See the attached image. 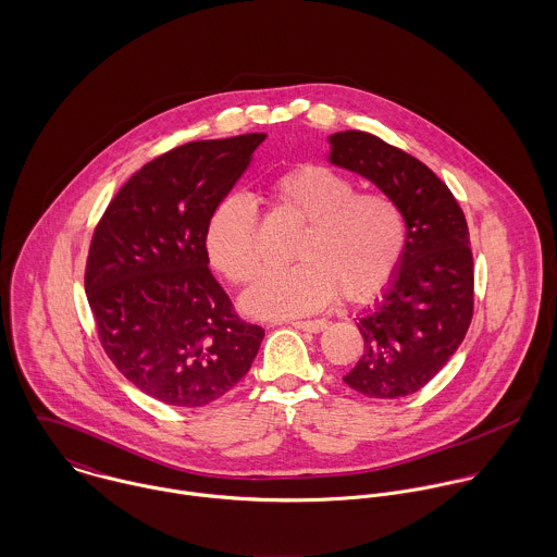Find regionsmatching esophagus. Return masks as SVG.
I'll return each mask as SVG.
<instances>
[{
  "instance_id": "obj_1",
  "label": "esophagus",
  "mask_w": 557,
  "mask_h": 557,
  "mask_svg": "<svg viewBox=\"0 0 557 557\" xmlns=\"http://www.w3.org/2000/svg\"><path fill=\"white\" fill-rule=\"evenodd\" d=\"M292 325L298 330H305V332H321L327 325V321L325 319H309V321H294Z\"/></svg>"
}]
</instances>
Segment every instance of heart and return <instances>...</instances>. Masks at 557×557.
<instances>
[{"instance_id": "heart-1", "label": "heart", "mask_w": 557, "mask_h": 557, "mask_svg": "<svg viewBox=\"0 0 557 557\" xmlns=\"http://www.w3.org/2000/svg\"><path fill=\"white\" fill-rule=\"evenodd\" d=\"M270 195L278 210L302 223L287 270L265 272L244 296L242 309L261 319H292L330 305L336 294L364 305L395 278L407 242L405 216L380 193H358L351 177L298 164L274 180ZM206 250L232 283H248L261 268L257 214L248 199L227 197L212 212Z\"/></svg>"}]
</instances>
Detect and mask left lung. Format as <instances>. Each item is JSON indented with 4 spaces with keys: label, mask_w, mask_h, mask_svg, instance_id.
Listing matches in <instances>:
<instances>
[{
    "label": "left lung",
    "mask_w": 557,
    "mask_h": 557,
    "mask_svg": "<svg viewBox=\"0 0 557 557\" xmlns=\"http://www.w3.org/2000/svg\"><path fill=\"white\" fill-rule=\"evenodd\" d=\"M330 162L371 180L407 225L384 300L358 319L364 351L343 382L369 398L424 388L459 349L474 315L468 221L450 188L418 159L362 131L330 135Z\"/></svg>",
    "instance_id": "8db88e82"
}]
</instances>
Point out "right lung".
<instances>
[{
	"instance_id": "obj_1",
	"label": "right lung",
	"mask_w": 557,
	"mask_h": 557,
	"mask_svg": "<svg viewBox=\"0 0 557 557\" xmlns=\"http://www.w3.org/2000/svg\"><path fill=\"white\" fill-rule=\"evenodd\" d=\"M263 139L190 141L144 164L94 230L85 294L98 338L131 384L166 405L225 397L263 341V327L234 311L206 250L212 212Z\"/></svg>"
}]
</instances>
